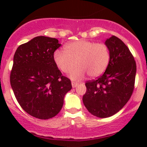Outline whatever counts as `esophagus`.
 <instances>
[{
	"label": "esophagus",
	"instance_id": "esophagus-1",
	"mask_svg": "<svg viewBox=\"0 0 147 147\" xmlns=\"http://www.w3.org/2000/svg\"><path fill=\"white\" fill-rule=\"evenodd\" d=\"M78 84H79V83H78V82H72V87H77V86L78 85Z\"/></svg>",
	"mask_w": 147,
	"mask_h": 147
}]
</instances>
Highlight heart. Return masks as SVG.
<instances>
[{
	"instance_id": "b5f03b06",
	"label": "heart",
	"mask_w": 147,
	"mask_h": 147,
	"mask_svg": "<svg viewBox=\"0 0 147 147\" xmlns=\"http://www.w3.org/2000/svg\"><path fill=\"white\" fill-rule=\"evenodd\" d=\"M65 51L57 50L54 53V61L64 73H70L74 80H80L88 74L97 78L105 72L109 64L111 53L107 45L86 40H78L65 46Z\"/></svg>"
}]
</instances>
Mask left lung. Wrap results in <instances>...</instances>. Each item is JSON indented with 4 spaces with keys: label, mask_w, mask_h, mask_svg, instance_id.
I'll return each mask as SVG.
<instances>
[{
    "label": "left lung",
    "mask_w": 147,
    "mask_h": 147,
    "mask_svg": "<svg viewBox=\"0 0 147 147\" xmlns=\"http://www.w3.org/2000/svg\"><path fill=\"white\" fill-rule=\"evenodd\" d=\"M111 59L104 74L86 82L82 101L89 112L100 118L117 113L129 100L134 89L137 65L127 45L112 35L106 40Z\"/></svg>",
    "instance_id": "left-lung-1"
}]
</instances>
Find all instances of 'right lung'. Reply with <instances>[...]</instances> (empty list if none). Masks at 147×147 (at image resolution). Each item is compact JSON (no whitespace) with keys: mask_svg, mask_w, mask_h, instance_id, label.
<instances>
[{"mask_svg":"<svg viewBox=\"0 0 147 147\" xmlns=\"http://www.w3.org/2000/svg\"><path fill=\"white\" fill-rule=\"evenodd\" d=\"M60 46L56 38L38 36L19 46L13 57L10 82L15 97L25 112L40 119L56 116L72 89L54 61Z\"/></svg>","mask_w":147,"mask_h":147,"instance_id":"1","label":"right lung"}]
</instances>
